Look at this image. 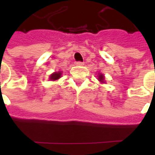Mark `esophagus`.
Masks as SVG:
<instances>
[{
  "mask_svg": "<svg viewBox=\"0 0 155 155\" xmlns=\"http://www.w3.org/2000/svg\"><path fill=\"white\" fill-rule=\"evenodd\" d=\"M75 64L76 65H84V62H81V61H77V62H75Z\"/></svg>",
  "mask_w": 155,
  "mask_h": 155,
  "instance_id": "esophagus-1",
  "label": "esophagus"
}]
</instances>
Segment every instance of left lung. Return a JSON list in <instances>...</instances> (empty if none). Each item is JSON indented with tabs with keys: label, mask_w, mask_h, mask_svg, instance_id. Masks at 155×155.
Segmentation results:
<instances>
[{
	"label": "left lung",
	"mask_w": 155,
	"mask_h": 155,
	"mask_svg": "<svg viewBox=\"0 0 155 155\" xmlns=\"http://www.w3.org/2000/svg\"><path fill=\"white\" fill-rule=\"evenodd\" d=\"M98 80H99V81L101 82V83H104V74H99V75H98Z\"/></svg>",
	"instance_id": "8db88e82"
}]
</instances>
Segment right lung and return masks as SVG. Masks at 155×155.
Returning <instances> with one entry per match:
<instances>
[{"label":"right lung","mask_w":155,"mask_h":155,"mask_svg":"<svg viewBox=\"0 0 155 155\" xmlns=\"http://www.w3.org/2000/svg\"><path fill=\"white\" fill-rule=\"evenodd\" d=\"M61 71H58V72H54L53 74H51V76H50V80L51 81H57L59 80L61 76Z\"/></svg>","instance_id":"right-lung-1"}]
</instances>
